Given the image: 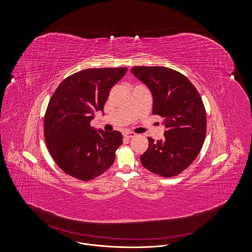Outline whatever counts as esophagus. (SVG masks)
Segmentation results:
<instances>
[{"label":"esophagus","instance_id":"34e87169","mask_svg":"<svg viewBox=\"0 0 252 252\" xmlns=\"http://www.w3.org/2000/svg\"><path fill=\"white\" fill-rule=\"evenodd\" d=\"M124 136H125L126 138H134V137L136 136V133H134V132H126V133L124 134Z\"/></svg>","mask_w":252,"mask_h":252}]
</instances>
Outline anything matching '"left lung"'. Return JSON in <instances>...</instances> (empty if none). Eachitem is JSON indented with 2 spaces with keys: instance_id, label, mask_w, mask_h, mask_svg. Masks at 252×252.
Returning <instances> with one entry per match:
<instances>
[{
  "instance_id": "1",
  "label": "left lung",
  "mask_w": 252,
  "mask_h": 252,
  "mask_svg": "<svg viewBox=\"0 0 252 252\" xmlns=\"http://www.w3.org/2000/svg\"><path fill=\"white\" fill-rule=\"evenodd\" d=\"M131 72L150 90L152 113L161 116L167 128L162 140L148 137L141 162L161 177L176 176L192 163L203 145L207 118L202 99L189 79L175 70L136 66Z\"/></svg>"
}]
</instances>
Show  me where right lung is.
Wrapping results in <instances>:
<instances>
[{
    "label": "right lung",
    "mask_w": 252,
    "mask_h": 252,
    "mask_svg": "<svg viewBox=\"0 0 252 252\" xmlns=\"http://www.w3.org/2000/svg\"><path fill=\"white\" fill-rule=\"evenodd\" d=\"M126 68L87 69L64 79L49 102L44 117V138L54 160L66 174L93 180L110 167L123 144L121 132L91 126L102 111L110 89Z\"/></svg>",
    "instance_id": "right-lung-1"
}]
</instances>
